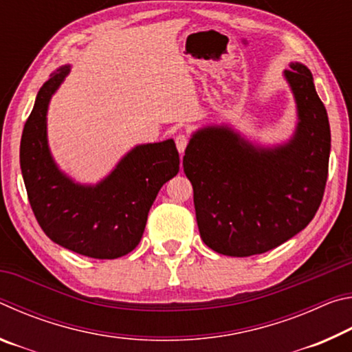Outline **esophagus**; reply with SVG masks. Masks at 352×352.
<instances>
[{"mask_svg":"<svg viewBox=\"0 0 352 352\" xmlns=\"http://www.w3.org/2000/svg\"><path fill=\"white\" fill-rule=\"evenodd\" d=\"M188 142H189V138H188V135H184V133H180V135H177V136H175V144H177V148H178V152H180L182 155H183V152H184V148H186V146H188Z\"/></svg>","mask_w":352,"mask_h":352,"instance_id":"esophagus-1","label":"esophagus"}]
</instances>
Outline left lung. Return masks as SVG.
<instances>
[{"instance_id": "8db88e82", "label": "left lung", "mask_w": 352, "mask_h": 352, "mask_svg": "<svg viewBox=\"0 0 352 352\" xmlns=\"http://www.w3.org/2000/svg\"><path fill=\"white\" fill-rule=\"evenodd\" d=\"M298 124L289 142L259 147L226 126L197 130L184 151L204 242L234 258L261 254L305 230L323 200L331 152L329 119L307 67L284 71Z\"/></svg>"}]
</instances>
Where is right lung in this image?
Listing matches in <instances>:
<instances>
[{"label":"right lung","instance_id":"add662e5","mask_svg":"<svg viewBox=\"0 0 352 352\" xmlns=\"http://www.w3.org/2000/svg\"><path fill=\"white\" fill-rule=\"evenodd\" d=\"M69 73L60 67L40 88L21 135L20 166L41 230L63 248L115 259L138 245L158 190L180 170L174 140L133 147L94 186L74 183L57 168L46 136L51 96Z\"/></svg>","mask_w":352,"mask_h":352}]
</instances>
